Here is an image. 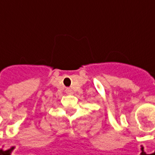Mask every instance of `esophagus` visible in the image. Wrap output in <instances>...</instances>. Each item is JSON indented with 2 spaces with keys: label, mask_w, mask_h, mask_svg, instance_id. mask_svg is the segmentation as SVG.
Here are the masks:
<instances>
[{
  "label": "esophagus",
  "mask_w": 155,
  "mask_h": 155,
  "mask_svg": "<svg viewBox=\"0 0 155 155\" xmlns=\"http://www.w3.org/2000/svg\"><path fill=\"white\" fill-rule=\"evenodd\" d=\"M65 92H66L67 94H69V95H72V94H73V90L71 88H67L66 90H65Z\"/></svg>",
  "instance_id": "esophagus-1"
}]
</instances>
